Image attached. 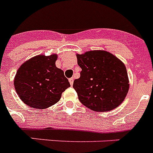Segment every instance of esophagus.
<instances>
[{
  "mask_svg": "<svg viewBox=\"0 0 153 153\" xmlns=\"http://www.w3.org/2000/svg\"><path fill=\"white\" fill-rule=\"evenodd\" d=\"M68 80H69V82H70L71 85H72L73 83H74V79H73V78H71V79H69Z\"/></svg>",
  "mask_w": 153,
  "mask_h": 153,
  "instance_id": "34e87169",
  "label": "esophagus"
}]
</instances>
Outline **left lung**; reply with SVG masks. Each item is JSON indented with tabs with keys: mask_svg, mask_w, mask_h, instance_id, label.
Wrapping results in <instances>:
<instances>
[{
	"mask_svg": "<svg viewBox=\"0 0 153 153\" xmlns=\"http://www.w3.org/2000/svg\"><path fill=\"white\" fill-rule=\"evenodd\" d=\"M76 56L82 71L73 88L81 103L95 111H111L120 106L130 88L125 64L105 50L87 51Z\"/></svg>",
	"mask_w": 153,
	"mask_h": 153,
	"instance_id": "1",
	"label": "left lung"
}]
</instances>
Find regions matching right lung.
I'll return each mask as SVG.
<instances>
[{"label": "right lung", "instance_id": "right-lung-1", "mask_svg": "<svg viewBox=\"0 0 153 153\" xmlns=\"http://www.w3.org/2000/svg\"><path fill=\"white\" fill-rule=\"evenodd\" d=\"M57 54L35 56L19 68L14 78L16 94L24 104L37 109L55 105L70 87L64 71L56 68Z\"/></svg>", "mask_w": 153, "mask_h": 153}]
</instances>
